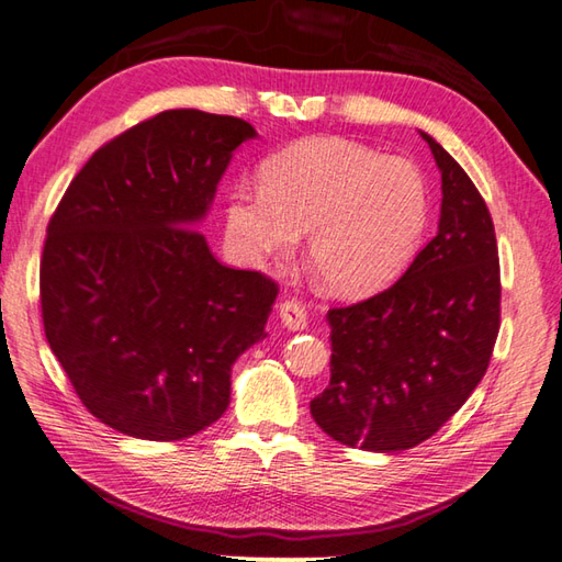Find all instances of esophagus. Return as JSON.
<instances>
[{
  "mask_svg": "<svg viewBox=\"0 0 562 562\" xmlns=\"http://www.w3.org/2000/svg\"><path fill=\"white\" fill-rule=\"evenodd\" d=\"M278 308H280L282 324L288 326L290 330H302V328H306L308 316H306V308H304L302 302H296V300H282Z\"/></svg>",
  "mask_w": 562,
  "mask_h": 562,
  "instance_id": "34e87169",
  "label": "esophagus"
}]
</instances>
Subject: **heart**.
<instances>
[{
	"label": "heart",
	"instance_id": "obj_1",
	"mask_svg": "<svg viewBox=\"0 0 562 562\" xmlns=\"http://www.w3.org/2000/svg\"><path fill=\"white\" fill-rule=\"evenodd\" d=\"M429 190L413 161L340 137L304 139L236 183L224 210L238 256L260 262L306 232V256L333 292L362 294L396 278L420 246Z\"/></svg>",
	"mask_w": 562,
	"mask_h": 562
}]
</instances>
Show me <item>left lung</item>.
Here are the masks:
<instances>
[{
	"label": "left lung",
	"instance_id": "obj_1",
	"mask_svg": "<svg viewBox=\"0 0 562 562\" xmlns=\"http://www.w3.org/2000/svg\"><path fill=\"white\" fill-rule=\"evenodd\" d=\"M420 135L441 173L437 236L391 288L330 308V384L312 401L328 437L364 451L432 437L485 376L499 330L491 212L451 154Z\"/></svg>",
	"mask_w": 562,
	"mask_h": 562
}]
</instances>
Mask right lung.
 <instances>
[{
    "label": "right lung",
    "instance_id": "add662e5",
    "mask_svg": "<svg viewBox=\"0 0 562 562\" xmlns=\"http://www.w3.org/2000/svg\"><path fill=\"white\" fill-rule=\"evenodd\" d=\"M250 137L241 117L164 111L93 151L47 224L45 338L87 411L127 437L220 420L232 364L268 336L278 284L222 266L193 229Z\"/></svg>",
    "mask_w": 562,
    "mask_h": 562
}]
</instances>
